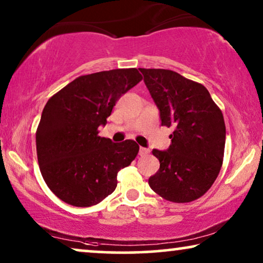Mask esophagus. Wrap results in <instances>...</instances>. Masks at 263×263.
I'll return each mask as SVG.
<instances>
[{"instance_id": "obj_1", "label": "esophagus", "mask_w": 263, "mask_h": 263, "mask_svg": "<svg viewBox=\"0 0 263 263\" xmlns=\"http://www.w3.org/2000/svg\"><path fill=\"white\" fill-rule=\"evenodd\" d=\"M148 152H149L148 148H145V147H140V149H139L140 156H146V154Z\"/></svg>"}]
</instances>
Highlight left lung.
I'll return each instance as SVG.
<instances>
[{
    "mask_svg": "<svg viewBox=\"0 0 263 263\" xmlns=\"http://www.w3.org/2000/svg\"><path fill=\"white\" fill-rule=\"evenodd\" d=\"M159 110L172 127L167 149H153L160 167L151 176L153 192L171 202H190L211 188L224 159L226 129L221 110L203 85L167 69L140 68Z\"/></svg>",
    "mask_w": 263,
    "mask_h": 263,
    "instance_id": "obj_1",
    "label": "left lung"
}]
</instances>
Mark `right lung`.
Here are the masks:
<instances>
[{
  "label": "right lung",
  "mask_w": 263,
  "mask_h": 263,
  "mask_svg": "<svg viewBox=\"0 0 263 263\" xmlns=\"http://www.w3.org/2000/svg\"><path fill=\"white\" fill-rule=\"evenodd\" d=\"M142 80L136 68L82 75L48 100L35 133L38 164L46 185L75 207L99 203L114 193L117 174L138 156L133 140L100 138L116 102Z\"/></svg>",
  "instance_id": "right-lung-1"
}]
</instances>
